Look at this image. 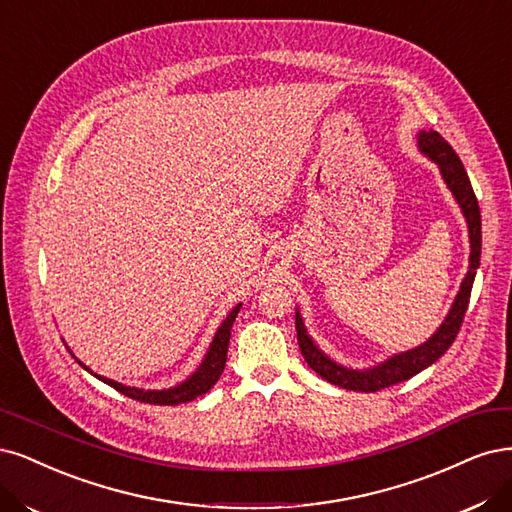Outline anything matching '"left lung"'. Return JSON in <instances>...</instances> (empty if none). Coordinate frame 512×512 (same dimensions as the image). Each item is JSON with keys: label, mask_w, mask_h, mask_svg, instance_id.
<instances>
[{"label": "left lung", "mask_w": 512, "mask_h": 512, "mask_svg": "<svg viewBox=\"0 0 512 512\" xmlns=\"http://www.w3.org/2000/svg\"><path fill=\"white\" fill-rule=\"evenodd\" d=\"M417 146L424 152L430 161H434L443 175L445 184L453 192L457 205L462 207V214L468 222V233H470V264L468 273L462 281L460 292H457L455 301L445 317V322L432 334V337L415 349L402 351L385 362L373 366V368H347L343 364H337L330 360L324 351L313 343V339L307 334V328L303 324L301 313L296 311V334H298V347H301V354L307 360V364L315 370L317 375L326 379L332 385H339L343 390H354V392H379L383 387L396 385L400 381H407L413 375L421 373V370L434 364L455 341L457 332L464 322V315L470 301V290L474 284V275H477L479 262H481V209L479 201L474 197L472 184L468 180V173L460 161V156L445 142L443 135L436 131H419L417 135Z\"/></svg>", "instance_id": "obj_1"}]
</instances>
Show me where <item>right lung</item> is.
Listing matches in <instances>:
<instances>
[{
  "label": "right lung",
  "mask_w": 512,
  "mask_h": 512,
  "mask_svg": "<svg viewBox=\"0 0 512 512\" xmlns=\"http://www.w3.org/2000/svg\"><path fill=\"white\" fill-rule=\"evenodd\" d=\"M241 309V303L237 307H233V311L226 315V320L220 324L218 332L214 341H211L207 354L203 358V362L199 364V368L192 373L186 381H182L180 385L175 387H169V390H139V387H129V385H122L118 381H112V379H105L101 375H95L91 368L84 366L74 354V358L78 360V364L88 370V373H93L99 381L108 383L110 387H114V390H118L120 394H125L133 400H139V402H146V404H163V407H169V404H182V402H190L195 400L199 396H203L205 392H209L211 387L216 385V381L220 379L222 370H224V364H226V351H228V341H231V328H233V322L235 317Z\"/></svg>",
  "instance_id": "right-lung-1"
}]
</instances>
